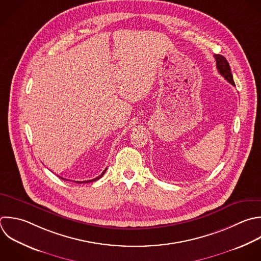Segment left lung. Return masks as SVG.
Instances as JSON below:
<instances>
[{
    "label": "left lung",
    "instance_id": "8db88e82",
    "mask_svg": "<svg viewBox=\"0 0 261 261\" xmlns=\"http://www.w3.org/2000/svg\"><path fill=\"white\" fill-rule=\"evenodd\" d=\"M214 58L216 60V68L220 75H222L230 85L236 86L232 80V74L230 72V67L227 60L222 55H214Z\"/></svg>",
    "mask_w": 261,
    "mask_h": 261
}]
</instances>
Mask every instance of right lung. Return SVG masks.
Masks as SVG:
<instances>
[{
    "instance_id": "add662e5",
    "label": "right lung",
    "mask_w": 261,
    "mask_h": 261,
    "mask_svg": "<svg viewBox=\"0 0 261 261\" xmlns=\"http://www.w3.org/2000/svg\"><path fill=\"white\" fill-rule=\"evenodd\" d=\"M105 171H106V169L98 176V177H96V178H93V179H90V180H85V181H75V182H77V184H82V182H91V181H94V180H97V179H99L100 177H102L103 175H104V173H105ZM62 179H65V178H63V177H61ZM66 180H68V179H66Z\"/></svg>"
}]
</instances>
